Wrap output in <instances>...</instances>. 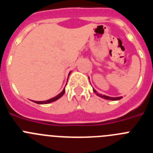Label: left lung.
I'll return each instance as SVG.
<instances>
[{
    "instance_id": "8db88e82",
    "label": "left lung",
    "mask_w": 153,
    "mask_h": 153,
    "mask_svg": "<svg viewBox=\"0 0 153 153\" xmlns=\"http://www.w3.org/2000/svg\"><path fill=\"white\" fill-rule=\"evenodd\" d=\"M93 92L94 93H96L98 96H100V97H102V98H104L106 99V100H120V99H122V97H107V96H105V95H101V94H100L99 95L98 93H97V91H96L94 89H93Z\"/></svg>"
}]
</instances>
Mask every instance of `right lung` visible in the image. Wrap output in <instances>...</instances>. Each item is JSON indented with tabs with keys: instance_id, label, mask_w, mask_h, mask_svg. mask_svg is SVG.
I'll return each instance as SVG.
<instances>
[{
	"instance_id": "right-lung-1",
	"label": "right lung",
	"mask_w": 153,
	"mask_h": 153,
	"mask_svg": "<svg viewBox=\"0 0 153 153\" xmlns=\"http://www.w3.org/2000/svg\"><path fill=\"white\" fill-rule=\"evenodd\" d=\"M64 93H65V88L63 89V90L61 92V93H60V94H58L57 96H56V97H53V98L50 99V100H46V101H33V102H36V103H38V104H47V103H50V102H54V101L57 100L58 99H60V97H61L62 96H63V94H64Z\"/></svg>"
}]
</instances>
